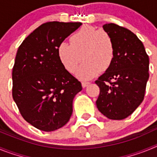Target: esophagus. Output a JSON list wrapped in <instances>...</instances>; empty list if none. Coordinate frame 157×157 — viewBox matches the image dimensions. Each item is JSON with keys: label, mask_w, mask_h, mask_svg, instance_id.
I'll list each match as a JSON object with an SVG mask.
<instances>
[{"label": "esophagus", "mask_w": 157, "mask_h": 157, "mask_svg": "<svg viewBox=\"0 0 157 157\" xmlns=\"http://www.w3.org/2000/svg\"><path fill=\"white\" fill-rule=\"evenodd\" d=\"M88 85H90V82H86V81L82 82V86L83 88H85V87H86Z\"/></svg>", "instance_id": "1"}]
</instances>
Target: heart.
Listing matches in <instances>:
<instances>
[{
    "instance_id": "1",
    "label": "heart",
    "mask_w": 157,
    "mask_h": 157,
    "mask_svg": "<svg viewBox=\"0 0 157 157\" xmlns=\"http://www.w3.org/2000/svg\"><path fill=\"white\" fill-rule=\"evenodd\" d=\"M70 42L59 44L58 56L63 67L71 73L75 71L82 58L84 62L76 73L80 79L92 78L99 71H107L113 64L115 43L105 30L84 26L70 37Z\"/></svg>"
}]
</instances>
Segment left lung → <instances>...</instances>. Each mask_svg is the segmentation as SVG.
Masks as SVG:
<instances>
[{"label": "left lung", "mask_w": 157, "mask_h": 157, "mask_svg": "<svg viewBox=\"0 0 157 157\" xmlns=\"http://www.w3.org/2000/svg\"><path fill=\"white\" fill-rule=\"evenodd\" d=\"M103 29L114 41L116 56L110 69L95 81L100 88L96 105L110 120H123L144 99L149 76V56L142 42L130 30L115 23H106Z\"/></svg>", "instance_id": "left-lung-1"}]
</instances>
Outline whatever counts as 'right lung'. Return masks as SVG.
Instances as JSON below:
<instances>
[{"instance_id": "right-lung-1", "label": "right lung", "mask_w": 157, "mask_h": 157, "mask_svg": "<svg viewBox=\"0 0 157 157\" xmlns=\"http://www.w3.org/2000/svg\"><path fill=\"white\" fill-rule=\"evenodd\" d=\"M81 25L44 23L18 48L12 69V97L23 119L38 130L54 131L71 116L73 100L82 87L65 69L57 49Z\"/></svg>"}]
</instances>
